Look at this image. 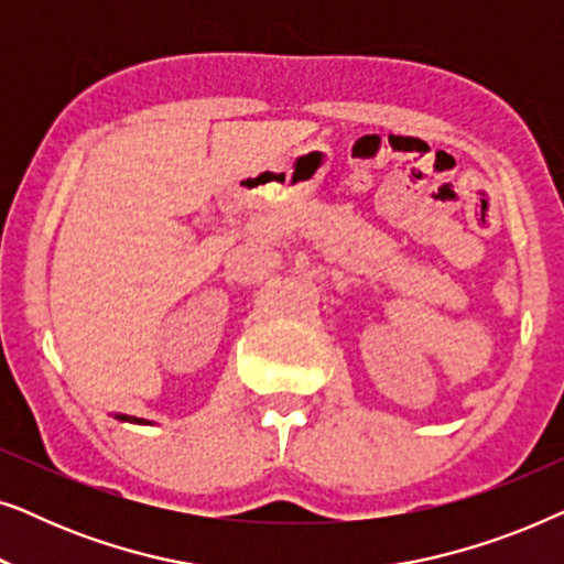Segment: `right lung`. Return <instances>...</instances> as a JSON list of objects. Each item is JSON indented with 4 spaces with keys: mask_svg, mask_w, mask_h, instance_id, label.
Returning a JSON list of instances; mask_svg holds the SVG:
<instances>
[{
    "mask_svg": "<svg viewBox=\"0 0 564 564\" xmlns=\"http://www.w3.org/2000/svg\"><path fill=\"white\" fill-rule=\"evenodd\" d=\"M118 421H130V423H151V421H143V419H135V415H115Z\"/></svg>",
    "mask_w": 564,
    "mask_h": 564,
    "instance_id": "1",
    "label": "right lung"
}]
</instances>
